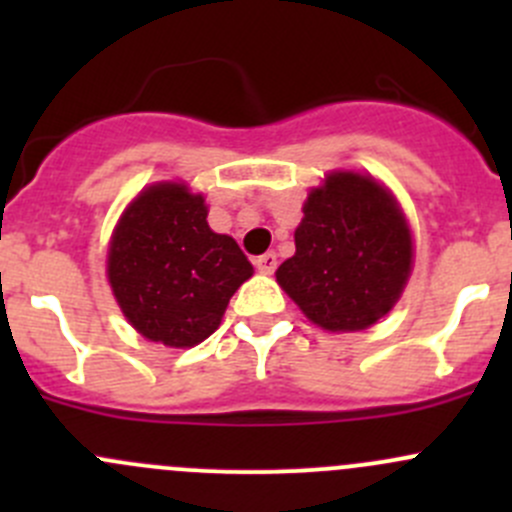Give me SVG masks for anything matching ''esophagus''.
Wrapping results in <instances>:
<instances>
[{
    "instance_id": "34e87169",
    "label": "esophagus",
    "mask_w": 512,
    "mask_h": 512,
    "mask_svg": "<svg viewBox=\"0 0 512 512\" xmlns=\"http://www.w3.org/2000/svg\"><path fill=\"white\" fill-rule=\"evenodd\" d=\"M255 267L262 272V275H272L277 270V255L275 252H265L255 260Z\"/></svg>"
}]
</instances>
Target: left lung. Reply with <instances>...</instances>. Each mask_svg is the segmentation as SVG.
<instances>
[{
    "mask_svg": "<svg viewBox=\"0 0 512 512\" xmlns=\"http://www.w3.org/2000/svg\"><path fill=\"white\" fill-rule=\"evenodd\" d=\"M277 282L327 332H361L409 282L414 240L394 195L371 175L334 170L312 188Z\"/></svg>",
    "mask_w": 512,
    "mask_h": 512,
    "instance_id": "left-lung-1",
    "label": "left lung"
}]
</instances>
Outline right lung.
I'll use <instances>...</instances> for the list:
<instances>
[{
  "instance_id": "obj_1",
  "label": "right lung",
  "mask_w": 512,
  "mask_h": 512,
  "mask_svg": "<svg viewBox=\"0 0 512 512\" xmlns=\"http://www.w3.org/2000/svg\"><path fill=\"white\" fill-rule=\"evenodd\" d=\"M252 272L237 242L210 230L205 198L185 183L138 193L108 245L106 275L123 317L175 349L208 339Z\"/></svg>"
}]
</instances>
